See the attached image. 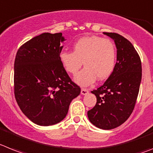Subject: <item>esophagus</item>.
<instances>
[{
	"instance_id": "obj_1",
	"label": "esophagus",
	"mask_w": 153,
	"mask_h": 153,
	"mask_svg": "<svg viewBox=\"0 0 153 153\" xmlns=\"http://www.w3.org/2000/svg\"><path fill=\"white\" fill-rule=\"evenodd\" d=\"M87 94H89V91L86 88H82L81 89V94L83 95H86Z\"/></svg>"
}]
</instances>
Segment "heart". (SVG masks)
Listing matches in <instances>:
<instances>
[{
	"label": "heart",
	"mask_w": 153,
	"mask_h": 153,
	"mask_svg": "<svg viewBox=\"0 0 153 153\" xmlns=\"http://www.w3.org/2000/svg\"><path fill=\"white\" fill-rule=\"evenodd\" d=\"M59 59L65 70L73 75L82 65L85 68L75 78L76 83L88 86L96 80L102 81L112 74L116 63V49L110 39L99 36L79 39L74 45V52L62 51Z\"/></svg>",
	"instance_id": "b5f03b06"
}]
</instances>
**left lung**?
I'll use <instances>...</instances> for the list:
<instances>
[{"label":"left lung","instance_id":"8db88e82","mask_svg":"<svg viewBox=\"0 0 153 153\" xmlns=\"http://www.w3.org/2000/svg\"><path fill=\"white\" fill-rule=\"evenodd\" d=\"M104 34L114 39L117 62L104 84L91 91L96 96L97 103L87 111V116L96 127L109 130L122 125L134 110L142 79V63L139 55L127 39L114 32Z\"/></svg>","mask_w":153,"mask_h":153}]
</instances>
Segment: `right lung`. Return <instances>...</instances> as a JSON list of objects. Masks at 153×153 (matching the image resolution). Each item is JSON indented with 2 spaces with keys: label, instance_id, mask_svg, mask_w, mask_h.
<instances>
[{
  "label": "right lung",
  "instance_id": "obj_1",
  "mask_svg": "<svg viewBox=\"0 0 153 153\" xmlns=\"http://www.w3.org/2000/svg\"><path fill=\"white\" fill-rule=\"evenodd\" d=\"M62 34L48 32L26 42L14 59V92L26 117L42 126L60 122L80 87L69 76L59 54Z\"/></svg>",
  "mask_w": 153,
  "mask_h": 153
}]
</instances>
